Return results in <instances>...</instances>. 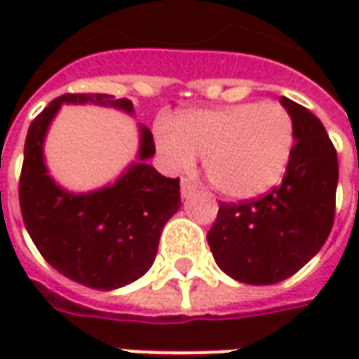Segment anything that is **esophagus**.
Here are the masks:
<instances>
[{
    "label": "esophagus",
    "mask_w": 359,
    "mask_h": 359,
    "mask_svg": "<svg viewBox=\"0 0 359 359\" xmlns=\"http://www.w3.org/2000/svg\"><path fill=\"white\" fill-rule=\"evenodd\" d=\"M194 191H196V186H194L189 180H182V196L187 198V196H191Z\"/></svg>",
    "instance_id": "obj_1"
}]
</instances>
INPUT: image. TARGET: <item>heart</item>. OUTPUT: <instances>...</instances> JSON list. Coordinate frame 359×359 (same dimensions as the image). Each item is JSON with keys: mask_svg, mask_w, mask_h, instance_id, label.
<instances>
[{"mask_svg": "<svg viewBox=\"0 0 359 359\" xmlns=\"http://www.w3.org/2000/svg\"><path fill=\"white\" fill-rule=\"evenodd\" d=\"M156 144L165 168L187 172L196 154L208 182L231 200L266 194L282 180L296 144L290 111L273 102L189 109L156 121Z\"/></svg>", "mask_w": 359, "mask_h": 359, "instance_id": "heart-1", "label": "heart"}]
</instances>
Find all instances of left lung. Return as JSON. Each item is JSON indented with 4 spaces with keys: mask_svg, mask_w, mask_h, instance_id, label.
<instances>
[{
    "mask_svg": "<svg viewBox=\"0 0 359 359\" xmlns=\"http://www.w3.org/2000/svg\"><path fill=\"white\" fill-rule=\"evenodd\" d=\"M296 144L282 184L238 203H219L208 231L215 264L233 280L269 285L294 276L327 240L336 215L338 154L322 121L287 97Z\"/></svg>",
    "mask_w": 359,
    "mask_h": 359,
    "instance_id": "1",
    "label": "left lung"
}]
</instances>
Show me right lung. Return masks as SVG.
Returning <instances> with one entry per match:
<instances>
[{"instance_id": "right-lung-1", "label": "right lung", "mask_w": 359, "mask_h": 359, "mask_svg": "<svg viewBox=\"0 0 359 359\" xmlns=\"http://www.w3.org/2000/svg\"><path fill=\"white\" fill-rule=\"evenodd\" d=\"M63 102L114 105L133 111L130 100L105 93H63L32 121L20 175V208L27 233L51 268L93 290H116L151 268L161 229L180 210V177H165L145 159L156 154L142 128L140 161L111 187L74 196L53 184L41 145Z\"/></svg>"}]
</instances>
